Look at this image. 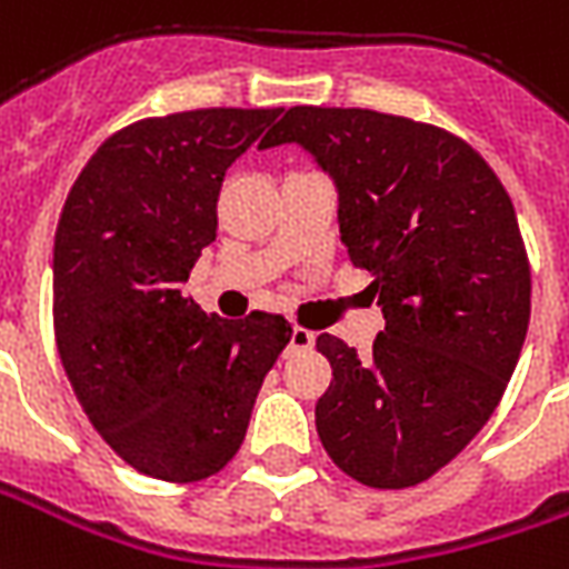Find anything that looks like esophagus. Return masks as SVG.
Masks as SVG:
<instances>
[{"instance_id": "34e87169", "label": "esophagus", "mask_w": 569, "mask_h": 569, "mask_svg": "<svg viewBox=\"0 0 569 569\" xmlns=\"http://www.w3.org/2000/svg\"><path fill=\"white\" fill-rule=\"evenodd\" d=\"M313 348V332L305 326L292 329V339H289V351H311Z\"/></svg>"}]
</instances>
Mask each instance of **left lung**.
Returning <instances> with one entry per match:
<instances>
[{
  "mask_svg": "<svg viewBox=\"0 0 569 569\" xmlns=\"http://www.w3.org/2000/svg\"><path fill=\"white\" fill-rule=\"evenodd\" d=\"M289 141L332 174L341 243L385 313L369 357L317 339L332 367L317 435L357 483L407 490L471 443L518 367L530 261L515 206L475 147L428 122L289 107L261 147Z\"/></svg>",
  "mask_w": 569,
  "mask_h": 569,
  "instance_id": "obj_1",
  "label": "left lung"
}]
</instances>
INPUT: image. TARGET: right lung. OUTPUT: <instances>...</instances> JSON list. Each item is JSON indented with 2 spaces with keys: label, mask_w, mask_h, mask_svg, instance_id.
Listing matches in <instances>:
<instances>
[{
  "label": "right lung",
  "mask_w": 569,
  "mask_h": 569,
  "mask_svg": "<svg viewBox=\"0 0 569 569\" xmlns=\"http://www.w3.org/2000/svg\"><path fill=\"white\" fill-rule=\"evenodd\" d=\"M277 117L206 107L138 119L94 150L63 202L54 345L94 431L147 478L218 475L292 339L280 313L224 320L181 292L216 240L228 166Z\"/></svg>",
  "instance_id": "obj_1"
}]
</instances>
